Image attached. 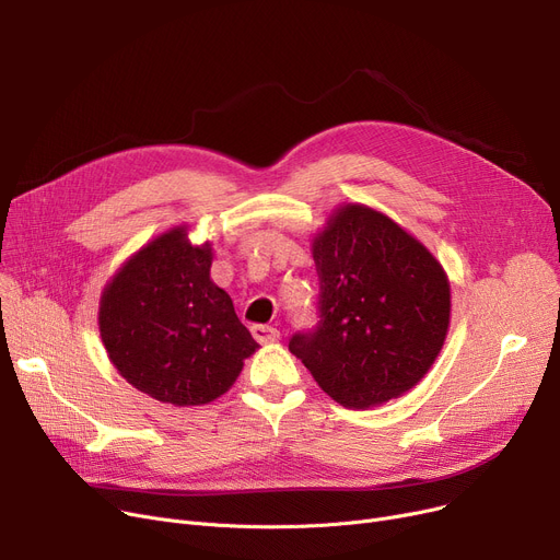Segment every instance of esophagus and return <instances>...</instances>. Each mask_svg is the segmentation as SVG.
I'll return each mask as SVG.
<instances>
[{"label": "esophagus", "mask_w": 560, "mask_h": 560, "mask_svg": "<svg viewBox=\"0 0 560 560\" xmlns=\"http://www.w3.org/2000/svg\"><path fill=\"white\" fill-rule=\"evenodd\" d=\"M252 336L262 342V345H270V342H277L279 340V331L275 327H265V325H254L252 327Z\"/></svg>", "instance_id": "obj_1"}]
</instances>
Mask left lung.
<instances>
[{"label": "left lung", "instance_id": "8db88e82", "mask_svg": "<svg viewBox=\"0 0 560 560\" xmlns=\"http://www.w3.org/2000/svg\"><path fill=\"white\" fill-rule=\"evenodd\" d=\"M311 254L322 319L288 349L345 408L416 388L450 331L452 288L440 260L393 218L354 201L313 233Z\"/></svg>", "mask_w": 560, "mask_h": 560}]
</instances>
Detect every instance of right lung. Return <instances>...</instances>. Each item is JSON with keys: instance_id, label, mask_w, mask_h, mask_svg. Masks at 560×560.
<instances>
[{"instance_id": "add662e5", "label": "right lung", "mask_w": 560, "mask_h": 560, "mask_svg": "<svg viewBox=\"0 0 560 560\" xmlns=\"http://www.w3.org/2000/svg\"><path fill=\"white\" fill-rule=\"evenodd\" d=\"M176 224L133 252L106 281L97 325L106 354L133 388L172 406L222 397L258 349L213 283V243Z\"/></svg>"}]
</instances>
